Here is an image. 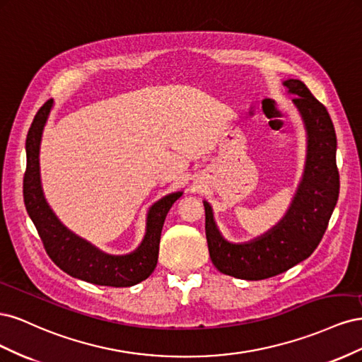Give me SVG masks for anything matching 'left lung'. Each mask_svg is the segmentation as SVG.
I'll list each match as a JSON object with an SVG mask.
<instances>
[{"label": "left lung", "instance_id": "1", "mask_svg": "<svg viewBox=\"0 0 362 362\" xmlns=\"http://www.w3.org/2000/svg\"><path fill=\"white\" fill-rule=\"evenodd\" d=\"M284 86L296 95L293 103L308 131L305 175L287 216L254 242L233 245L218 234L211 206L204 202L205 235L213 264L238 279H267L308 258L322 242L338 201L339 173L332 119L302 81L287 80Z\"/></svg>", "mask_w": 362, "mask_h": 362}]
</instances>
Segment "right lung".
Here are the masks:
<instances>
[{
	"mask_svg": "<svg viewBox=\"0 0 362 362\" xmlns=\"http://www.w3.org/2000/svg\"><path fill=\"white\" fill-rule=\"evenodd\" d=\"M52 107L48 100L36 113L27 134V169L24 173V202L49 258L68 275L96 286L131 287L154 272L158 259L160 235L172 204L182 194L172 193L158 201L148 214L146 235L141 246L129 255L103 254L64 228L43 198L39 175V145L43 125Z\"/></svg>",
	"mask_w": 362,
	"mask_h": 362,
	"instance_id": "obj_1",
	"label": "right lung"
}]
</instances>
